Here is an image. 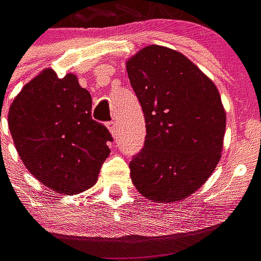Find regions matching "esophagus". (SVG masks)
<instances>
[{
    "label": "esophagus",
    "mask_w": 261,
    "mask_h": 261,
    "mask_svg": "<svg viewBox=\"0 0 261 261\" xmlns=\"http://www.w3.org/2000/svg\"><path fill=\"white\" fill-rule=\"evenodd\" d=\"M106 125H108V128H109V131H111L112 136L117 137V131H119V124H117V121L111 120Z\"/></svg>",
    "instance_id": "esophagus-1"
}]
</instances>
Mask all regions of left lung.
Masks as SVG:
<instances>
[{
    "instance_id": "left-lung-1",
    "label": "left lung",
    "mask_w": 261,
    "mask_h": 261,
    "mask_svg": "<svg viewBox=\"0 0 261 261\" xmlns=\"http://www.w3.org/2000/svg\"><path fill=\"white\" fill-rule=\"evenodd\" d=\"M145 117L144 148L133 156V184L149 200L194 194L221 158L225 112L219 90L182 54L149 45L127 62Z\"/></svg>"
}]
</instances>
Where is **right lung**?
Returning <instances> with one entry per match:
<instances>
[{"label": "right lung", "mask_w": 261, "mask_h": 261, "mask_svg": "<svg viewBox=\"0 0 261 261\" xmlns=\"http://www.w3.org/2000/svg\"><path fill=\"white\" fill-rule=\"evenodd\" d=\"M92 99L74 74L44 70L13 99L8 124L20 159L42 184L73 195L95 184L113 141L92 120Z\"/></svg>", "instance_id": "1"}]
</instances>
